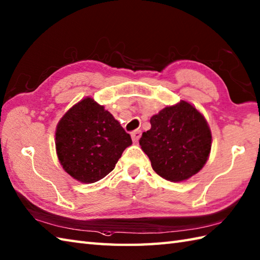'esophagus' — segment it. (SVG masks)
I'll list each match as a JSON object with an SVG mask.
<instances>
[{"mask_svg":"<svg viewBox=\"0 0 260 260\" xmlns=\"http://www.w3.org/2000/svg\"><path fill=\"white\" fill-rule=\"evenodd\" d=\"M141 135H142V132L140 129H135L134 132H132V140L134 142H137L140 140Z\"/></svg>","mask_w":260,"mask_h":260,"instance_id":"esophagus-1","label":"esophagus"}]
</instances>
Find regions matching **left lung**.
<instances>
[{
    "label": "left lung",
    "mask_w": 260,
    "mask_h": 260,
    "mask_svg": "<svg viewBox=\"0 0 260 260\" xmlns=\"http://www.w3.org/2000/svg\"><path fill=\"white\" fill-rule=\"evenodd\" d=\"M150 121L151 129L143 133L140 145L159 176L180 182L203 168L211 150V132L192 105L182 101L165 107Z\"/></svg>",
    "instance_id": "left-lung-1"
}]
</instances>
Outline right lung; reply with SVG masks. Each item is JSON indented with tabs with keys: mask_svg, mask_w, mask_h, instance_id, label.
Wrapping results in <instances>:
<instances>
[{
	"mask_svg": "<svg viewBox=\"0 0 260 260\" xmlns=\"http://www.w3.org/2000/svg\"><path fill=\"white\" fill-rule=\"evenodd\" d=\"M131 144V135L91 98L70 108L56 131L60 163L66 172L84 183H93L112 172Z\"/></svg>",
	"mask_w": 260,
	"mask_h": 260,
	"instance_id": "add662e5",
	"label": "right lung"
}]
</instances>
